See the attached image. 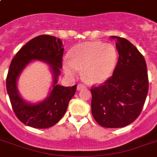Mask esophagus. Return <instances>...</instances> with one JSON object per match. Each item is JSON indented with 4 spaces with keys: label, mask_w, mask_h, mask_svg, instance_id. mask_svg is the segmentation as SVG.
Here are the masks:
<instances>
[{
    "label": "esophagus",
    "mask_w": 157,
    "mask_h": 157,
    "mask_svg": "<svg viewBox=\"0 0 157 157\" xmlns=\"http://www.w3.org/2000/svg\"><path fill=\"white\" fill-rule=\"evenodd\" d=\"M84 89H86V86L82 85V84H79L77 85V90H84Z\"/></svg>",
    "instance_id": "esophagus-1"
}]
</instances>
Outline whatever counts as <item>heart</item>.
I'll return each mask as SVG.
<instances>
[{"label": "heart", "mask_w": 157, "mask_h": 157, "mask_svg": "<svg viewBox=\"0 0 157 157\" xmlns=\"http://www.w3.org/2000/svg\"><path fill=\"white\" fill-rule=\"evenodd\" d=\"M117 51L112 44L85 42L74 46L69 59L63 63L64 72L76 77L82 71V76L90 85H99L112 76L117 63Z\"/></svg>", "instance_id": "obj_1"}]
</instances>
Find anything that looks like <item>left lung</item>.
<instances>
[{
	"instance_id": "left-lung-1",
	"label": "left lung",
	"mask_w": 157,
	"mask_h": 157,
	"mask_svg": "<svg viewBox=\"0 0 157 157\" xmlns=\"http://www.w3.org/2000/svg\"><path fill=\"white\" fill-rule=\"evenodd\" d=\"M111 38L117 40L118 62L112 77L90 90L91 111L101 126L121 128L141 113L148 92V76L145 59L137 48L124 38Z\"/></svg>"
}]
</instances>
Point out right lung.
I'll return each instance as SVG.
<instances>
[{"instance_id":"obj_1","label":"right lung","mask_w":157,"mask_h":157,"mask_svg":"<svg viewBox=\"0 0 157 157\" xmlns=\"http://www.w3.org/2000/svg\"><path fill=\"white\" fill-rule=\"evenodd\" d=\"M63 50L59 38L41 35L29 40L12 59L6 78V89L13 112L23 124L36 129H46L58 123L65 114L69 101L76 93V85L65 87L57 84L61 74ZM35 60L49 65L53 81L45 100L30 103L20 95L17 80L25 67Z\"/></svg>"}]
</instances>
